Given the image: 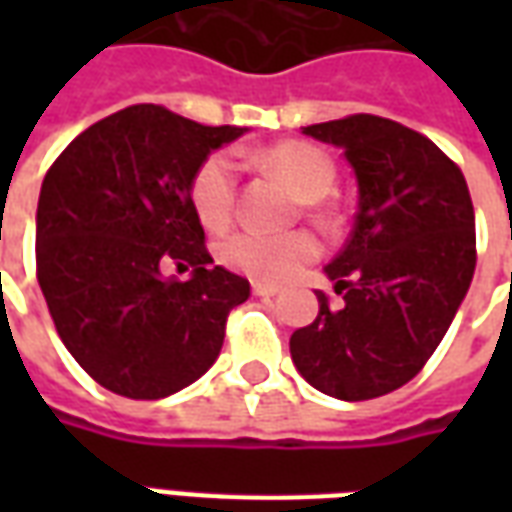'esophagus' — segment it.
Masks as SVG:
<instances>
[{
  "mask_svg": "<svg viewBox=\"0 0 512 512\" xmlns=\"http://www.w3.org/2000/svg\"><path fill=\"white\" fill-rule=\"evenodd\" d=\"M252 293H255V296H260V299H271V296H277L279 290L274 288V285H263V282H255V285H252Z\"/></svg>",
  "mask_w": 512,
  "mask_h": 512,
  "instance_id": "esophagus-1",
  "label": "esophagus"
}]
</instances>
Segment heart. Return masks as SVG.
<instances>
[{
    "instance_id": "obj_1",
    "label": "heart",
    "mask_w": 512,
    "mask_h": 512,
    "mask_svg": "<svg viewBox=\"0 0 512 512\" xmlns=\"http://www.w3.org/2000/svg\"><path fill=\"white\" fill-rule=\"evenodd\" d=\"M271 172L296 191L304 202H315L329 194L334 183V164L318 147L307 142H282L268 147L260 156ZM235 164L233 158L216 153L205 158L191 178V205L200 222L211 230H219L233 219L235 211ZM318 255V241L307 233H244L230 235L219 246V257L227 268L257 282H282L293 277L304 263Z\"/></svg>"
}]
</instances>
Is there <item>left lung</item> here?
Wrapping results in <instances>:
<instances>
[{
    "label": "left lung",
    "mask_w": 512,
    "mask_h": 512,
    "mask_svg": "<svg viewBox=\"0 0 512 512\" xmlns=\"http://www.w3.org/2000/svg\"><path fill=\"white\" fill-rule=\"evenodd\" d=\"M301 134L343 150L356 178L354 230L323 268L343 307L315 290L318 318L290 337L304 381L337 400L408 384L439 348L474 277V208L461 169L428 136L376 115Z\"/></svg>",
    "instance_id": "1"
}]
</instances>
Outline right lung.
<instances>
[{
	"mask_svg": "<svg viewBox=\"0 0 512 512\" xmlns=\"http://www.w3.org/2000/svg\"><path fill=\"white\" fill-rule=\"evenodd\" d=\"M249 128L202 126L156 104L98 120L43 178L35 257L65 348L106 389L134 400L180 392L208 373L249 282L213 260L191 178ZM192 266L186 283L160 274Z\"/></svg>",
	"mask_w": 512,
	"mask_h": 512,
	"instance_id": "1",
	"label": "right lung"
}]
</instances>
